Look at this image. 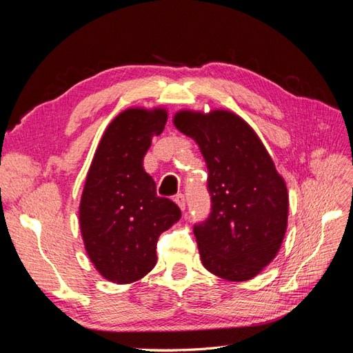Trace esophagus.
Listing matches in <instances>:
<instances>
[{
    "instance_id": "34e87169",
    "label": "esophagus",
    "mask_w": 353,
    "mask_h": 353,
    "mask_svg": "<svg viewBox=\"0 0 353 353\" xmlns=\"http://www.w3.org/2000/svg\"><path fill=\"white\" fill-rule=\"evenodd\" d=\"M174 201L179 206L181 210H183V212L185 210V197H184L183 194H176L175 199H174Z\"/></svg>"
}]
</instances>
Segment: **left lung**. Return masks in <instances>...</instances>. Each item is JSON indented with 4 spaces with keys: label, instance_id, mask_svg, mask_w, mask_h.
I'll return each instance as SVG.
<instances>
[{
    "label": "left lung",
    "instance_id": "left-lung-1",
    "mask_svg": "<svg viewBox=\"0 0 353 353\" xmlns=\"http://www.w3.org/2000/svg\"><path fill=\"white\" fill-rule=\"evenodd\" d=\"M179 132L193 138L208 166L209 218L194 225L205 268L228 281H248L279 253L288 218V193L253 128L236 113L179 110Z\"/></svg>",
    "mask_w": 353,
    "mask_h": 353
}]
</instances>
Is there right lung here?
I'll return each mask as SVG.
<instances>
[{
	"instance_id": "add662e5",
	"label": "right lung",
	"mask_w": 353,
	"mask_h": 353,
	"mask_svg": "<svg viewBox=\"0 0 353 353\" xmlns=\"http://www.w3.org/2000/svg\"><path fill=\"white\" fill-rule=\"evenodd\" d=\"M168 121L163 108H131L117 114L94 153L79 203L85 250L105 280L131 284L157 262L160 234L181 218L172 200L157 197L143 168L152 138Z\"/></svg>"
}]
</instances>
